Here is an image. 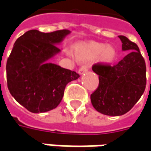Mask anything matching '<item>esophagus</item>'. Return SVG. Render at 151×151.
<instances>
[{
  "mask_svg": "<svg viewBox=\"0 0 151 151\" xmlns=\"http://www.w3.org/2000/svg\"><path fill=\"white\" fill-rule=\"evenodd\" d=\"M88 70V66L86 65V64H84V65H82V66H81L79 69V74L80 75H82L83 73H85V72H87Z\"/></svg>",
  "mask_w": 151,
  "mask_h": 151,
  "instance_id": "34e87169",
  "label": "esophagus"
}]
</instances>
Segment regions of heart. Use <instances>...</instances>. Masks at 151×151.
<instances>
[{
    "instance_id": "heart-1",
    "label": "heart",
    "mask_w": 151,
    "mask_h": 151,
    "mask_svg": "<svg viewBox=\"0 0 151 151\" xmlns=\"http://www.w3.org/2000/svg\"><path fill=\"white\" fill-rule=\"evenodd\" d=\"M104 53V58L107 61H110L114 58L116 52L112 47H107L105 44H93L87 50V55L90 57H97Z\"/></svg>"
}]
</instances>
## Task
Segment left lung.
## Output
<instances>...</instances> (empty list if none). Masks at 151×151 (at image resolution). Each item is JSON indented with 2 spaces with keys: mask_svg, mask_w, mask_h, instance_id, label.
Wrapping results in <instances>:
<instances>
[{
  "mask_svg": "<svg viewBox=\"0 0 151 151\" xmlns=\"http://www.w3.org/2000/svg\"><path fill=\"white\" fill-rule=\"evenodd\" d=\"M119 38L122 50L130 52L114 65L98 63L92 67L99 81L91 94L92 104L97 111L112 116L128 112L146 87V65L139 47L124 35H119Z\"/></svg>",
  "mask_w": 151,
  "mask_h": 151,
  "instance_id": "left-lung-1",
  "label": "left lung"
}]
</instances>
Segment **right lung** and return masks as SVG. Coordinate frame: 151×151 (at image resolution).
Here are the masks:
<instances>
[{"mask_svg":"<svg viewBox=\"0 0 151 151\" xmlns=\"http://www.w3.org/2000/svg\"><path fill=\"white\" fill-rule=\"evenodd\" d=\"M68 29L43 33L37 29L17 39L6 61V81L12 96L32 113H43L60 104L66 85L79 74L48 63L60 49L57 44Z\"/></svg>","mask_w":151,"mask_h":151,"instance_id":"obj_1","label":"right lung"}]
</instances>
